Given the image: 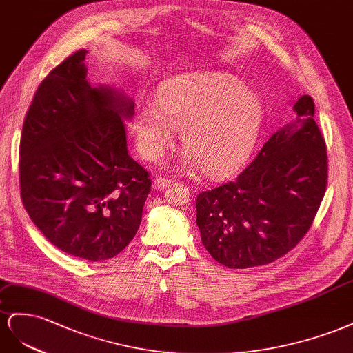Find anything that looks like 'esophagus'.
<instances>
[{
    "instance_id": "1",
    "label": "esophagus",
    "mask_w": 353,
    "mask_h": 353,
    "mask_svg": "<svg viewBox=\"0 0 353 353\" xmlns=\"http://www.w3.org/2000/svg\"><path fill=\"white\" fill-rule=\"evenodd\" d=\"M171 185V180L170 179H165V177H157L155 180H154V189H157V190H161V189H164V188H167V186H170Z\"/></svg>"
}]
</instances>
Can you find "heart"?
I'll list each match as a JSON object with an SVG mask.
<instances>
[{
    "mask_svg": "<svg viewBox=\"0 0 353 353\" xmlns=\"http://www.w3.org/2000/svg\"><path fill=\"white\" fill-rule=\"evenodd\" d=\"M261 123L259 99L238 79L221 74H198L171 79L155 103L137 109L134 136L139 154L158 161L173 145L176 130L185 152L179 170L225 176L245 158Z\"/></svg>",
    "mask_w": 353,
    "mask_h": 353,
    "instance_id": "b5f03b06",
    "label": "heart"
}]
</instances>
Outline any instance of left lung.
Here are the masks:
<instances>
[{"instance_id":"8db88e82","label":"left lung","mask_w":353,"mask_h":353,"mask_svg":"<svg viewBox=\"0 0 353 353\" xmlns=\"http://www.w3.org/2000/svg\"><path fill=\"white\" fill-rule=\"evenodd\" d=\"M279 128L230 182L201 192L196 225L216 261L245 269L272 263L306 235L327 188L325 140L310 96L293 102Z\"/></svg>"}]
</instances>
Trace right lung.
I'll use <instances>...</instances> for the list:
<instances>
[{
	"instance_id": "obj_1",
	"label": "right lung",
	"mask_w": 353,
	"mask_h": 353,
	"mask_svg": "<svg viewBox=\"0 0 353 353\" xmlns=\"http://www.w3.org/2000/svg\"><path fill=\"white\" fill-rule=\"evenodd\" d=\"M87 50L39 84L20 139V195L34 225L65 253L100 261L134 238L150 190L128 155L125 121L134 102L87 79Z\"/></svg>"
}]
</instances>
